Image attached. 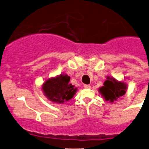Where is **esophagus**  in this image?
Here are the masks:
<instances>
[{"instance_id":"1","label":"esophagus","mask_w":149,"mask_h":149,"mask_svg":"<svg viewBox=\"0 0 149 149\" xmlns=\"http://www.w3.org/2000/svg\"><path fill=\"white\" fill-rule=\"evenodd\" d=\"M84 87L85 88H91V86L88 85V84H84Z\"/></svg>"}]
</instances>
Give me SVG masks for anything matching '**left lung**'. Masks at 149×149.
I'll use <instances>...</instances> for the list:
<instances>
[{"label": "left lung", "mask_w": 149, "mask_h": 149, "mask_svg": "<svg viewBox=\"0 0 149 149\" xmlns=\"http://www.w3.org/2000/svg\"><path fill=\"white\" fill-rule=\"evenodd\" d=\"M100 92L106 101L113 102L125 94L127 85L122 81H118L114 78L107 77L104 86L100 88Z\"/></svg>", "instance_id": "8db88e82"}]
</instances>
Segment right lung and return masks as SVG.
<instances>
[{
	"mask_svg": "<svg viewBox=\"0 0 149 149\" xmlns=\"http://www.w3.org/2000/svg\"><path fill=\"white\" fill-rule=\"evenodd\" d=\"M70 79L68 75L47 79L43 84L42 90L48 100L58 104L70 100L77 91L74 86L69 84Z\"/></svg>",
	"mask_w": 149,
	"mask_h": 149,
	"instance_id": "right-lung-1",
	"label": "right lung"
}]
</instances>
